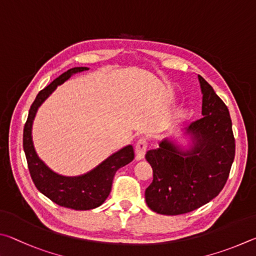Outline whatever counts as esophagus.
<instances>
[{
  "instance_id": "34e87169",
  "label": "esophagus",
  "mask_w": 256,
  "mask_h": 256,
  "mask_svg": "<svg viewBox=\"0 0 256 256\" xmlns=\"http://www.w3.org/2000/svg\"><path fill=\"white\" fill-rule=\"evenodd\" d=\"M146 150H147L146 140H145V138H140L138 142H136V146H135V153H136V160H140L144 158Z\"/></svg>"
}]
</instances>
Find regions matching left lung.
<instances>
[{
    "label": "left lung",
    "instance_id": "1",
    "mask_svg": "<svg viewBox=\"0 0 256 256\" xmlns=\"http://www.w3.org/2000/svg\"><path fill=\"white\" fill-rule=\"evenodd\" d=\"M198 78L204 116L186 129L194 145L183 152L164 140L145 156L153 168V182L145 191L146 204L160 214L194 212L216 198L234 162L235 138L228 108L202 76Z\"/></svg>",
    "mask_w": 256,
    "mask_h": 256
}]
</instances>
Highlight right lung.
Segmentation results:
<instances>
[{
    "label": "right lung",
    "mask_w": 256,
    "mask_h": 256,
    "mask_svg": "<svg viewBox=\"0 0 256 256\" xmlns=\"http://www.w3.org/2000/svg\"><path fill=\"white\" fill-rule=\"evenodd\" d=\"M88 70V67L70 68L42 90L30 106L28 119L24 128V150L30 176L36 188L52 202L74 210L94 209L104 202L110 194L116 172L130 163L135 158L132 146H126L103 160L92 171L84 176L70 178L62 176L52 172L36 153L31 137V128L38 108L54 92L57 85L64 83L73 74Z\"/></svg>",
    "instance_id": "obj_1"
}]
</instances>
